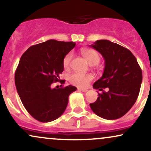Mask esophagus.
Segmentation results:
<instances>
[{
	"label": "esophagus",
	"mask_w": 151,
	"mask_h": 151,
	"mask_svg": "<svg viewBox=\"0 0 151 151\" xmlns=\"http://www.w3.org/2000/svg\"><path fill=\"white\" fill-rule=\"evenodd\" d=\"M78 90H79V91H82V92H86V91H88L87 89H81V88H78Z\"/></svg>",
	"instance_id": "obj_1"
}]
</instances>
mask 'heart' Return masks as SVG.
I'll list each match as a JSON object with an SVG mask.
<instances>
[{
  "mask_svg": "<svg viewBox=\"0 0 151 151\" xmlns=\"http://www.w3.org/2000/svg\"><path fill=\"white\" fill-rule=\"evenodd\" d=\"M81 54L89 62V65H95L100 61V55L97 52L93 50L82 49ZM72 59V54L70 52L65 55L63 59V67L65 69L70 67ZM93 75L91 74H81L79 72H74L71 74L69 77V81L73 85L79 86V87H86L89 84L90 81L93 79Z\"/></svg>",
  "mask_w": 151,
  "mask_h": 151,
  "instance_id": "heart-1",
  "label": "heart"
}]
</instances>
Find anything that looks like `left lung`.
<instances>
[{"instance_id": "obj_1", "label": "left lung", "mask_w": 151, "mask_h": 151, "mask_svg": "<svg viewBox=\"0 0 151 151\" xmlns=\"http://www.w3.org/2000/svg\"><path fill=\"white\" fill-rule=\"evenodd\" d=\"M90 47L99 52L105 61L102 77L94 82L95 89L109 88L99 93L90 104L93 112L108 120L125 115L136 101L142 82V71L129 50L107 40H96Z\"/></svg>"}]
</instances>
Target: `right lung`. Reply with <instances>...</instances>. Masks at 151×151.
<instances>
[{"label":"right lung","mask_w":151,"mask_h":151,"mask_svg":"<svg viewBox=\"0 0 151 151\" xmlns=\"http://www.w3.org/2000/svg\"><path fill=\"white\" fill-rule=\"evenodd\" d=\"M75 45L49 40L31 46L22 55L15 73V86L24 107L36 120L47 123L58 119L67 108L70 94L77 89L72 85L51 87L60 80L63 59Z\"/></svg>","instance_id":"add662e5"}]
</instances>
